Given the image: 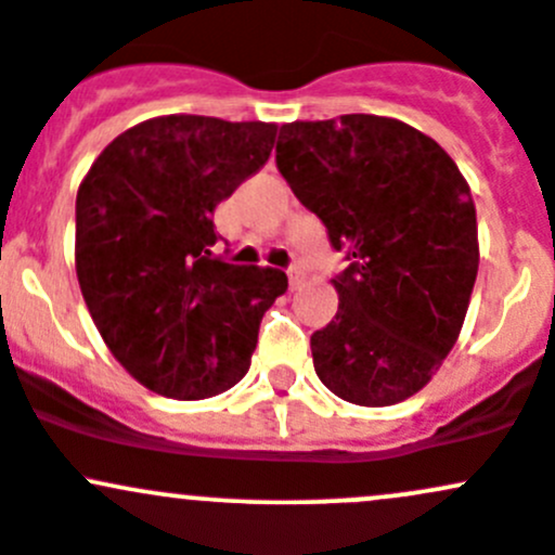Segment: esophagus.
<instances>
[{"instance_id": "34e87169", "label": "esophagus", "mask_w": 555, "mask_h": 555, "mask_svg": "<svg viewBox=\"0 0 555 555\" xmlns=\"http://www.w3.org/2000/svg\"><path fill=\"white\" fill-rule=\"evenodd\" d=\"M301 280H304V270H301L299 264H294V267H291V270H288V283H291V288H296V285H299Z\"/></svg>"}]
</instances>
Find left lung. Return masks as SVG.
<instances>
[{"label":"left lung","mask_w":555,"mask_h":555,"mask_svg":"<svg viewBox=\"0 0 555 555\" xmlns=\"http://www.w3.org/2000/svg\"><path fill=\"white\" fill-rule=\"evenodd\" d=\"M275 160L349 261L331 280L336 318L309 341L320 380L362 408L418 395L461 336L479 270L466 177L431 137L371 113L283 124Z\"/></svg>","instance_id":"8db88e82"}]
</instances>
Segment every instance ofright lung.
I'll use <instances>...</instances> for the list:
<instances>
[{
	"instance_id": "right-lung-1",
	"label": "right lung",
	"mask_w": 555,
	"mask_h": 555,
	"mask_svg": "<svg viewBox=\"0 0 555 555\" xmlns=\"http://www.w3.org/2000/svg\"><path fill=\"white\" fill-rule=\"evenodd\" d=\"M278 124L147 118L94 158L76 195V278L105 347L145 389L206 399L251 365L288 288L272 267L211 256L214 208L270 158Z\"/></svg>"
}]
</instances>
